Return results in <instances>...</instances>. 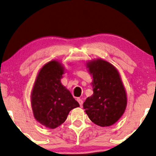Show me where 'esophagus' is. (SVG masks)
<instances>
[{"mask_svg":"<svg viewBox=\"0 0 156 156\" xmlns=\"http://www.w3.org/2000/svg\"><path fill=\"white\" fill-rule=\"evenodd\" d=\"M77 101L79 102V104H80V105L81 107H82V104H83V101H82V99H81L80 98H79V99H77Z\"/></svg>","mask_w":156,"mask_h":156,"instance_id":"34e87169","label":"esophagus"}]
</instances>
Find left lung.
<instances>
[{"instance_id": "left-lung-1", "label": "left lung", "mask_w": 156, "mask_h": 156, "mask_svg": "<svg viewBox=\"0 0 156 156\" xmlns=\"http://www.w3.org/2000/svg\"><path fill=\"white\" fill-rule=\"evenodd\" d=\"M93 76V94L87 98L83 108L90 120L100 126L116 122L126 106V94L119 74L108 62L98 59L87 64Z\"/></svg>"}]
</instances>
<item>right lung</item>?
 <instances>
[{
  "instance_id": "add662e5",
  "label": "right lung",
  "mask_w": 156,
  "mask_h": 156,
  "mask_svg": "<svg viewBox=\"0 0 156 156\" xmlns=\"http://www.w3.org/2000/svg\"><path fill=\"white\" fill-rule=\"evenodd\" d=\"M63 67L56 61L40 69L32 92L31 104L35 118L43 126L55 129L65 121L70 111L80 104L61 84Z\"/></svg>"
}]
</instances>
